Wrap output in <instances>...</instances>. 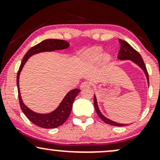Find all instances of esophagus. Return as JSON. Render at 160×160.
I'll list each match as a JSON object with an SVG mask.
<instances>
[{
    "label": "esophagus",
    "instance_id": "1",
    "mask_svg": "<svg viewBox=\"0 0 160 160\" xmlns=\"http://www.w3.org/2000/svg\"><path fill=\"white\" fill-rule=\"evenodd\" d=\"M90 86H91L90 82H88V81H84V82H82L81 84H80V88H81V89H84V88L89 87Z\"/></svg>",
    "mask_w": 160,
    "mask_h": 160
}]
</instances>
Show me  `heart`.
<instances>
[{
  "instance_id": "heart-1",
  "label": "heart",
  "mask_w": 160,
  "mask_h": 160,
  "mask_svg": "<svg viewBox=\"0 0 160 160\" xmlns=\"http://www.w3.org/2000/svg\"><path fill=\"white\" fill-rule=\"evenodd\" d=\"M89 54L95 58H98L101 55V50L98 49H93L89 52Z\"/></svg>"
}]
</instances>
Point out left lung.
Returning <instances> with one entry per match:
<instances>
[{"instance_id": "1", "label": "left lung", "mask_w": 160, "mask_h": 160, "mask_svg": "<svg viewBox=\"0 0 160 160\" xmlns=\"http://www.w3.org/2000/svg\"><path fill=\"white\" fill-rule=\"evenodd\" d=\"M120 43V51H119L118 53V56L117 58L120 60H126V59H128V60H132V61L136 63L138 65L140 66V67L144 70L145 74H146L147 78H148V81L149 82V76H148V70H147L146 66H145V64L144 61H143L142 57L141 56V55L139 54L138 52L135 50L133 47H132L126 41L122 40H119ZM94 106L95 108V111H96L97 114L98 115V117L102 119V120L104 121L105 123L107 124H110L111 126H126V124H120V123H117V122H113L109 119L106 118L104 116L102 115V113L100 112V110L98 107V104H97V101H96V97L95 95H94Z\"/></svg>"}]
</instances>
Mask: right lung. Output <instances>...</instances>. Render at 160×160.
Wrapping results in <instances>:
<instances>
[{"mask_svg": "<svg viewBox=\"0 0 160 160\" xmlns=\"http://www.w3.org/2000/svg\"><path fill=\"white\" fill-rule=\"evenodd\" d=\"M69 47V43L67 41L63 40H56V39H48L40 42V43L32 47L28 51L25 53V56L23 57L22 61L21 62L19 69L17 73V78H16V82H17L18 87V96H19V101L20 108L27 118L31 122L35 124L36 126L43 128H54L58 126H62L68 118L69 117L71 113V109H72V104L74 102L76 96L79 94L80 89H75L70 91L66 96L64 98L60 105L57 108L56 110L52 111V113H46V114H40L37 113L35 112L32 111L24 104L21 98L19 86V74L22 69L24 65L29 57L32 55L39 53L41 52H47V51H54L57 49H64Z\"/></svg>", "mask_w": 160, "mask_h": 160, "instance_id": "add662e5", "label": "right lung"}]
</instances>
